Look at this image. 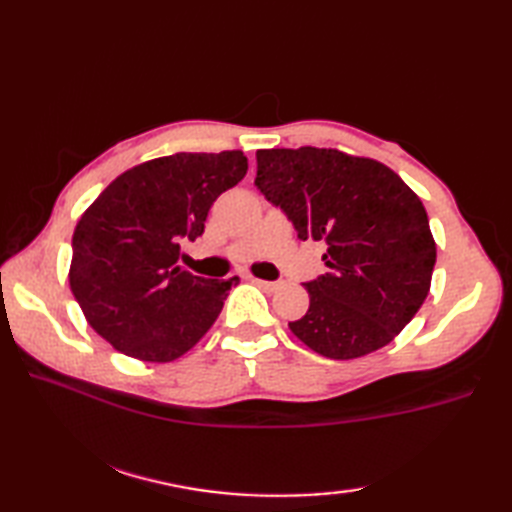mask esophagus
<instances>
[{
	"label": "esophagus",
	"mask_w": 512,
	"mask_h": 512,
	"mask_svg": "<svg viewBox=\"0 0 512 512\" xmlns=\"http://www.w3.org/2000/svg\"><path fill=\"white\" fill-rule=\"evenodd\" d=\"M253 284H257L259 288L266 290V292H275V290H279V284H277V281H266V279H257V277H253Z\"/></svg>",
	"instance_id": "esophagus-1"
}]
</instances>
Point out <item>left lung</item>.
<instances>
[{
	"label": "left lung",
	"instance_id": "1",
	"mask_svg": "<svg viewBox=\"0 0 512 512\" xmlns=\"http://www.w3.org/2000/svg\"><path fill=\"white\" fill-rule=\"evenodd\" d=\"M257 189L325 242L330 270L303 284L310 308L290 330L334 361L372 354L398 336L429 295L436 242L420 198L383 162L339 149H259Z\"/></svg>",
	"mask_w": 512,
	"mask_h": 512
}]
</instances>
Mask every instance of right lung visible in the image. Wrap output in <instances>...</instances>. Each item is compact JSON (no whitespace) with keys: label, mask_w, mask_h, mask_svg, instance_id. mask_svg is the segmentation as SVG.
Masks as SVG:
<instances>
[{"label":"right lung","mask_w":512,"mask_h":512,"mask_svg":"<svg viewBox=\"0 0 512 512\" xmlns=\"http://www.w3.org/2000/svg\"><path fill=\"white\" fill-rule=\"evenodd\" d=\"M246 171L237 149L154 158L121 173L81 215L70 288L114 350L169 363L209 332L239 277L204 279L182 270L180 242L204 233L213 202Z\"/></svg>","instance_id":"right-lung-1"}]
</instances>
